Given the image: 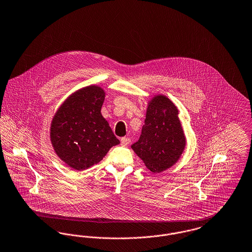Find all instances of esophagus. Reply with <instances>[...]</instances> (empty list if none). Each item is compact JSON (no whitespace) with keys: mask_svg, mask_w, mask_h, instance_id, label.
<instances>
[{"mask_svg":"<svg viewBox=\"0 0 252 252\" xmlns=\"http://www.w3.org/2000/svg\"><path fill=\"white\" fill-rule=\"evenodd\" d=\"M130 143V139L128 137H123L121 138V144L123 146H127Z\"/></svg>","mask_w":252,"mask_h":252,"instance_id":"1","label":"esophagus"}]
</instances>
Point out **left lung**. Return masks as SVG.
Returning <instances> with one entry per match:
<instances>
[{"label": "left lung", "instance_id": "1", "mask_svg": "<svg viewBox=\"0 0 252 252\" xmlns=\"http://www.w3.org/2000/svg\"><path fill=\"white\" fill-rule=\"evenodd\" d=\"M177 106L166 96L158 94L148 101L145 125L134 152L153 173H161L177 163L187 139Z\"/></svg>", "mask_w": 252, "mask_h": 252}]
</instances>
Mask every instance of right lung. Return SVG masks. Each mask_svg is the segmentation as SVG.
I'll return each mask as SVG.
<instances>
[{
	"label": "right lung",
	"instance_id": "1",
	"mask_svg": "<svg viewBox=\"0 0 252 252\" xmlns=\"http://www.w3.org/2000/svg\"><path fill=\"white\" fill-rule=\"evenodd\" d=\"M105 92L99 86L78 89L61 104L50 124V141L60 159L75 170L103 160L120 144L101 108Z\"/></svg>",
	"mask_w": 252,
	"mask_h": 252
}]
</instances>
